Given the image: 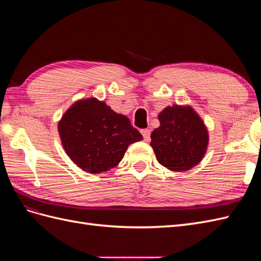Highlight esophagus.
<instances>
[{
  "label": "esophagus",
  "instance_id": "1",
  "mask_svg": "<svg viewBox=\"0 0 261 261\" xmlns=\"http://www.w3.org/2000/svg\"><path fill=\"white\" fill-rule=\"evenodd\" d=\"M141 134H143L144 139H145L146 141H149V140H150V134H151V132H150V129H143V130H141Z\"/></svg>",
  "mask_w": 261,
  "mask_h": 261
}]
</instances>
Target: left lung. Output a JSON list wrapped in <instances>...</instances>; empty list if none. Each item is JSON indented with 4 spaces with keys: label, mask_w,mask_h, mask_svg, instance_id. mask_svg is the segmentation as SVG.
Instances as JSON below:
<instances>
[{
    "label": "left lung",
    "mask_w": 261,
    "mask_h": 261,
    "mask_svg": "<svg viewBox=\"0 0 261 261\" xmlns=\"http://www.w3.org/2000/svg\"><path fill=\"white\" fill-rule=\"evenodd\" d=\"M160 126L151 133L156 160L171 171L184 172L198 164L206 153L208 130L191 107H167L158 116Z\"/></svg>",
    "instance_id": "obj_1"
}]
</instances>
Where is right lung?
Listing matches in <instances>:
<instances>
[{"label": "right lung", "instance_id": "right-lung-1", "mask_svg": "<svg viewBox=\"0 0 261 261\" xmlns=\"http://www.w3.org/2000/svg\"><path fill=\"white\" fill-rule=\"evenodd\" d=\"M58 129L67 155L93 174L116 167L128 146L143 139L128 117L96 98L75 102L62 116Z\"/></svg>", "mask_w": 261, "mask_h": 261}]
</instances>
